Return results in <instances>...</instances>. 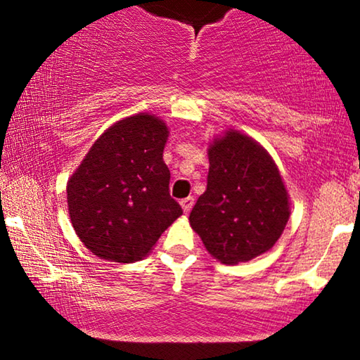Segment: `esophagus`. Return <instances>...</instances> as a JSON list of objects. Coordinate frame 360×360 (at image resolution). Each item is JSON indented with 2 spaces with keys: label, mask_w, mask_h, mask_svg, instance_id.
I'll return each mask as SVG.
<instances>
[{
  "label": "esophagus",
  "mask_w": 360,
  "mask_h": 360,
  "mask_svg": "<svg viewBox=\"0 0 360 360\" xmlns=\"http://www.w3.org/2000/svg\"><path fill=\"white\" fill-rule=\"evenodd\" d=\"M180 205H181V210H184V212L185 214H188V212L191 211V207H193V205H195V198L193 196H188V198H184V200L180 201Z\"/></svg>",
  "instance_id": "34e87169"
}]
</instances>
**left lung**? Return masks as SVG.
<instances>
[{"instance_id":"obj_1","label":"left lung","mask_w":360,"mask_h":360,"mask_svg":"<svg viewBox=\"0 0 360 360\" xmlns=\"http://www.w3.org/2000/svg\"><path fill=\"white\" fill-rule=\"evenodd\" d=\"M206 191L190 224L212 257L237 264L268 252L290 214L279 170L257 141L238 131L214 139L207 150Z\"/></svg>"}]
</instances>
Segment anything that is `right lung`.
Instances as JSON below:
<instances>
[{"label":"right lung","mask_w":360,"mask_h":360,"mask_svg":"<svg viewBox=\"0 0 360 360\" xmlns=\"http://www.w3.org/2000/svg\"><path fill=\"white\" fill-rule=\"evenodd\" d=\"M167 136L165 123L148 113L120 120L68 181L72 227L98 258L138 262L184 212L169 191Z\"/></svg>","instance_id":"obj_1"}]
</instances>
